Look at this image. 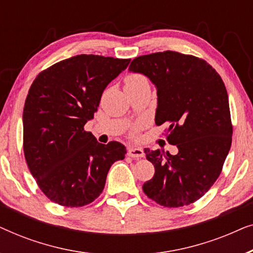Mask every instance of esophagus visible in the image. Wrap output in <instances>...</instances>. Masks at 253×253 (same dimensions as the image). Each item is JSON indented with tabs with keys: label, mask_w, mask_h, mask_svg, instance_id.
<instances>
[{
	"label": "esophagus",
	"mask_w": 253,
	"mask_h": 253,
	"mask_svg": "<svg viewBox=\"0 0 253 253\" xmlns=\"http://www.w3.org/2000/svg\"><path fill=\"white\" fill-rule=\"evenodd\" d=\"M127 155L131 158H136V159H139V158H143L145 153L144 151L141 150V148H138V147H130L129 150H127Z\"/></svg>",
	"instance_id": "34e87169"
}]
</instances>
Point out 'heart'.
<instances>
[{
    "label": "heart",
    "instance_id": "obj_1",
    "mask_svg": "<svg viewBox=\"0 0 253 253\" xmlns=\"http://www.w3.org/2000/svg\"><path fill=\"white\" fill-rule=\"evenodd\" d=\"M124 83H126V88H134L143 84H147L148 81L143 75L131 74L129 76H126Z\"/></svg>",
    "mask_w": 253,
    "mask_h": 253
}]
</instances>
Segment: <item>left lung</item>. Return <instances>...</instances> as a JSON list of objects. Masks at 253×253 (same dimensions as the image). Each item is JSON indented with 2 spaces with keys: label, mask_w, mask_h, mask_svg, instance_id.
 Wrapping results in <instances>:
<instances>
[{
  "label": "left lung",
  "mask_w": 253,
  "mask_h": 253,
  "mask_svg": "<svg viewBox=\"0 0 253 253\" xmlns=\"http://www.w3.org/2000/svg\"><path fill=\"white\" fill-rule=\"evenodd\" d=\"M130 72L157 88L155 124H168L167 140L178 153L145 148L154 176L144 183L148 198L166 207L190 205L219 177L231 146L229 100L219 74L202 58L166 50L136 57Z\"/></svg>",
  "instance_id": "obj_1"
}]
</instances>
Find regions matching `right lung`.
I'll return each instance as SVG.
<instances>
[{"instance_id": "obj_1", "label": "right lung", "mask_w": 253, "mask_h": 253, "mask_svg": "<svg viewBox=\"0 0 253 253\" xmlns=\"http://www.w3.org/2000/svg\"><path fill=\"white\" fill-rule=\"evenodd\" d=\"M130 60L77 55L40 72L23 112L24 155L44 195L62 206L98 198L109 168L126 157L119 141L98 143L84 126L94 117L102 92Z\"/></svg>"}]
</instances>
